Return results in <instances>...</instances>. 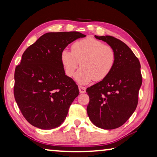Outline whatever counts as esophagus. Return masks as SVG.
<instances>
[{
	"label": "esophagus",
	"mask_w": 157,
	"mask_h": 157,
	"mask_svg": "<svg viewBox=\"0 0 157 157\" xmlns=\"http://www.w3.org/2000/svg\"><path fill=\"white\" fill-rule=\"evenodd\" d=\"M79 90L80 93H85L86 92V87L83 86H79Z\"/></svg>",
	"instance_id": "esophagus-1"
}]
</instances>
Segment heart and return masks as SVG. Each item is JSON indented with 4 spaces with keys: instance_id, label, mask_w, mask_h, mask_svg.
<instances>
[{
    "instance_id": "obj_1",
    "label": "heart",
    "mask_w": 157,
    "mask_h": 157,
    "mask_svg": "<svg viewBox=\"0 0 157 157\" xmlns=\"http://www.w3.org/2000/svg\"><path fill=\"white\" fill-rule=\"evenodd\" d=\"M61 62L65 74L73 76L81 84H87L94 79L102 80L109 75L116 63L115 50L111 45L93 37H86L72 44L71 51L67 49L61 52Z\"/></svg>"
}]
</instances>
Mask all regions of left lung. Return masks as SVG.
<instances>
[{
	"mask_svg": "<svg viewBox=\"0 0 157 157\" xmlns=\"http://www.w3.org/2000/svg\"><path fill=\"white\" fill-rule=\"evenodd\" d=\"M97 39L106 42L116 52V63L109 75L87 88L90 120L98 127L114 129L123 125L134 113L142 83L140 60L120 40L105 35Z\"/></svg>",
	"mask_w": 157,
	"mask_h": 157,
	"instance_id": "1",
	"label": "left lung"
}]
</instances>
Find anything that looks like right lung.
Listing matches in <instances>:
<instances>
[{"instance_id":"add662e5","label":"right lung","mask_w":157,"mask_h":157,"mask_svg":"<svg viewBox=\"0 0 157 157\" xmlns=\"http://www.w3.org/2000/svg\"><path fill=\"white\" fill-rule=\"evenodd\" d=\"M79 32L48 33L29 46L15 70V100L26 120L34 127H59L79 93L65 75L61 52L72 42L85 37Z\"/></svg>"}]
</instances>
